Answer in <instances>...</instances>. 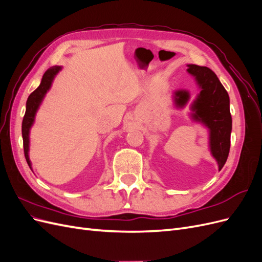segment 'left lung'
Returning <instances> with one entry per match:
<instances>
[{
  "instance_id": "1",
  "label": "left lung",
  "mask_w": 262,
  "mask_h": 262,
  "mask_svg": "<svg viewBox=\"0 0 262 262\" xmlns=\"http://www.w3.org/2000/svg\"><path fill=\"white\" fill-rule=\"evenodd\" d=\"M188 68V72L195 76L202 89L192 106L193 118L210 129L211 152L221 170L226 163L231 147L232 116L228 94L211 69L195 64H189ZM188 99L189 94L186 91L176 93L177 106H185Z\"/></svg>"
}]
</instances>
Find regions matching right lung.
<instances>
[{
	"label": "right lung",
	"instance_id": "add662e5",
	"mask_svg": "<svg viewBox=\"0 0 262 262\" xmlns=\"http://www.w3.org/2000/svg\"><path fill=\"white\" fill-rule=\"evenodd\" d=\"M60 70H61L60 67H53V68H50L49 70H47L42 76L40 85L38 86L37 90H35L29 95L26 102V113H25V116H24L23 123H21V134H23V142H24V154H25V158L29 167L31 166L29 156H28L29 129L34 122L35 115L39 105H40V102L46 95L47 91L50 89L54 75L57 74Z\"/></svg>",
	"mask_w": 262,
	"mask_h": 262
}]
</instances>
